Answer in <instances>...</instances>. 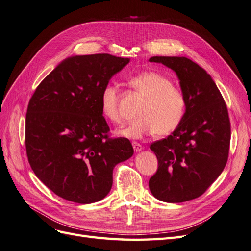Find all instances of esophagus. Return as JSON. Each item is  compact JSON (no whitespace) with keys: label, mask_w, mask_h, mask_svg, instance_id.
Masks as SVG:
<instances>
[{"label":"esophagus","mask_w":251,"mask_h":251,"mask_svg":"<svg viewBox=\"0 0 251 251\" xmlns=\"http://www.w3.org/2000/svg\"><path fill=\"white\" fill-rule=\"evenodd\" d=\"M132 146H133V148H134V151H136V153H137V151H142V146H141L140 143H138V142L134 141V142L132 143Z\"/></svg>","instance_id":"34e87169"}]
</instances>
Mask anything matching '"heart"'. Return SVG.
Listing matches in <instances>:
<instances>
[{
	"instance_id": "b5f03b06",
	"label": "heart",
	"mask_w": 251,
	"mask_h": 251,
	"mask_svg": "<svg viewBox=\"0 0 251 251\" xmlns=\"http://www.w3.org/2000/svg\"><path fill=\"white\" fill-rule=\"evenodd\" d=\"M130 83L146 100L138 110L139 117L124 130H118L117 134L127 138H142L153 133L166 136L176 130L184 118L186 100L179 89L173 87L172 80L160 73L147 71L131 77ZM100 101L103 116L119 124L118 87L113 83L105 86Z\"/></svg>"
}]
</instances>
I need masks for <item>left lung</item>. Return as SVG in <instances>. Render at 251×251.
Listing matches in <instances>:
<instances>
[{
    "mask_svg": "<svg viewBox=\"0 0 251 251\" xmlns=\"http://www.w3.org/2000/svg\"><path fill=\"white\" fill-rule=\"evenodd\" d=\"M170 68L186 100L185 115L170 136L150 149L158 170L149 181L156 199L180 203L198 198L223 172L228 158L230 121L225 101L210 75L184 56H153Z\"/></svg>",
    "mask_w": 251,
    "mask_h": 251,
    "instance_id": "obj_1",
    "label": "left lung"
}]
</instances>
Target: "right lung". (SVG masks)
<instances>
[{
	"label": "right lung",
	"instance_id": "right-lung-1",
	"mask_svg": "<svg viewBox=\"0 0 251 251\" xmlns=\"http://www.w3.org/2000/svg\"><path fill=\"white\" fill-rule=\"evenodd\" d=\"M130 58L108 53L64 59L40 83L26 115V151L43 183L68 201L90 204L111 191L113 170L130 159L126 138H109L100 94Z\"/></svg>",
	"mask_w": 251,
	"mask_h": 251
}]
</instances>
